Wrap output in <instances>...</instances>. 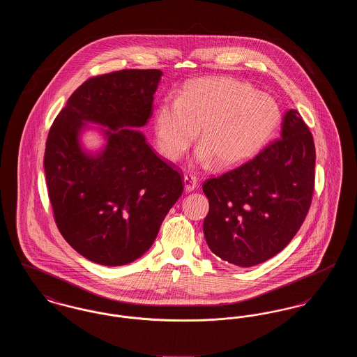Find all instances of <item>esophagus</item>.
I'll return each mask as SVG.
<instances>
[{
    "label": "esophagus",
    "mask_w": 357,
    "mask_h": 357,
    "mask_svg": "<svg viewBox=\"0 0 357 357\" xmlns=\"http://www.w3.org/2000/svg\"><path fill=\"white\" fill-rule=\"evenodd\" d=\"M183 182H185L186 191H192V190L197 187V185H198V179H197V176L192 175V174H186Z\"/></svg>",
    "instance_id": "obj_1"
}]
</instances>
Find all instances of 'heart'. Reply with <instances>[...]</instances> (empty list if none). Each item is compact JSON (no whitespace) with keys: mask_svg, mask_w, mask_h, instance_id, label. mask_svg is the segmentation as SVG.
Returning a JSON list of instances; mask_svg holds the SVG:
<instances>
[{"mask_svg":"<svg viewBox=\"0 0 357 357\" xmlns=\"http://www.w3.org/2000/svg\"><path fill=\"white\" fill-rule=\"evenodd\" d=\"M280 108L272 96L231 77L191 82L178 96L159 104L153 132L159 153L179 160L201 130L198 159L220 167L239 165L258 153L272 136Z\"/></svg>","mask_w":357,"mask_h":357,"instance_id":"heart-1","label":"heart"}]
</instances>
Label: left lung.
<instances>
[{
  "label": "left lung",
  "mask_w": 357,
  "mask_h": 357,
  "mask_svg": "<svg viewBox=\"0 0 357 357\" xmlns=\"http://www.w3.org/2000/svg\"><path fill=\"white\" fill-rule=\"evenodd\" d=\"M316 151L296 109L282 119L280 139L249 162L206 179V242L223 261L255 266L280 253L296 236L312 204Z\"/></svg>",
  "instance_id": "1"
}]
</instances>
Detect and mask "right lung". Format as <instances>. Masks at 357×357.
I'll list each match as a JSON object with an SVG mask.
<instances>
[{
    "instance_id": "1",
    "label": "right lung",
    "mask_w": 357,
    "mask_h": 357,
    "mask_svg": "<svg viewBox=\"0 0 357 357\" xmlns=\"http://www.w3.org/2000/svg\"><path fill=\"white\" fill-rule=\"evenodd\" d=\"M160 76L159 69H121L89 77L50 130L44 170L53 218L69 245L92 262L119 266L144 255L183 192L175 165L132 130L151 118ZM83 121L110 128L96 158L78 146Z\"/></svg>"
}]
</instances>
